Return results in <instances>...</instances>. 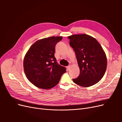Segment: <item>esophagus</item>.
Returning <instances> with one entry per match:
<instances>
[{
  "mask_svg": "<svg viewBox=\"0 0 122 122\" xmlns=\"http://www.w3.org/2000/svg\"><path fill=\"white\" fill-rule=\"evenodd\" d=\"M70 68H71V66H70V65H69V66H68V67H67V69H68V70H69Z\"/></svg>",
  "mask_w": 122,
  "mask_h": 122,
  "instance_id": "esophagus-1",
  "label": "esophagus"
}]
</instances>
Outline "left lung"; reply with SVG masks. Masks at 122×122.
Instances as JSON below:
<instances>
[{
    "mask_svg": "<svg viewBox=\"0 0 122 122\" xmlns=\"http://www.w3.org/2000/svg\"><path fill=\"white\" fill-rule=\"evenodd\" d=\"M70 45L74 50L80 74L73 79L75 83L83 87L91 86L100 80L107 68V58L97 41L86 34L68 36Z\"/></svg>",
    "mask_w": 122,
    "mask_h": 122,
    "instance_id": "left-lung-1",
    "label": "left lung"
}]
</instances>
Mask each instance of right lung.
Returning <instances> with one entry per match:
<instances>
[{"mask_svg": "<svg viewBox=\"0 0 122 122\" xmlns=\"http://www.w3.org/2000/svg\"><path fill=\"white\" fill-rule=\"evenodd\" d=\"M62 39V36H51L38 40L26 54L24 72L36 86L43 89L52 88L66 72V67L59 65L54 56L55 45Z\"/></svg>", "mask_w": 122, "mask_h": 122, "instance_id": "add662e5", "label": "right lung"}]
</instances>
